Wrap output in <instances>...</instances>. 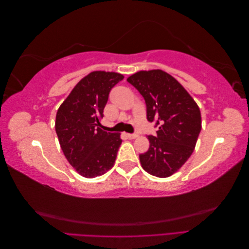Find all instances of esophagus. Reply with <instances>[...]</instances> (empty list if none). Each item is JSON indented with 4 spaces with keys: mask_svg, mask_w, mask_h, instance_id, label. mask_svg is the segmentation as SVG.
Returning a JSON list of instances; mask_svg holds the SVG:
<instances>
[{
    "mask_svg": "<svg viewBox=\"0 0 249 249\" xmlns=\"http://www.w3.org/2000/svg\"><path fill=\"white\" fill-rule=\"evenodd\" d=\"M126 137L129 139H135L138 137V134H126Z\"/></svg>",
    "mask_w": 249,
    "mask_h": 249,
    "instance_id": "esophagus-1",
    "label": "esophagus"
}]
</instances>
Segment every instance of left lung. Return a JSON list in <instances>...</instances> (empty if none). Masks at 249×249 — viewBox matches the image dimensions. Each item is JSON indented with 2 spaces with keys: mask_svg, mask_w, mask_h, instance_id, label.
Wrapping results in <instances>:
<instances>
[{
  "mask_svg": "<svg viewBox=\"0 0 249 249\" xmlns=\"http://www.w3.org/2000/svg\"><path fill=\"white\" fill-rule=\"evenodd\" d=\"M126 81L146 104V117L159 126L149 135V148L139 155L142 168L158 178H168L192 155L201 130L197 104L179 83L161 70L141 71Z\"/></svg>",
  "mask_w": 249,
  "mask_h": 249,
  "instance_id": "1",
  "label": "left lung"
}]
</instances>
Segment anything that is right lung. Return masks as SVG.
Segmentation results:
<instances>
[{"label":"right lung","mask_w":249,"mask_h":249,"mask_svg":"<svg viewBox=\"0 0 249 249\" xmlns=\"http://www.w3.org/2000/svg\"><path fill=\"white\" fill-rule=\"evenodd\" d=\"M124 76L92 71L83 78L59 107L55 129L62 152L84 178L103 176L113 167L123 140L120 134L101 129L111 89Z\"/></svg>","instance_id":"right-lung-1"}]
</instances>
